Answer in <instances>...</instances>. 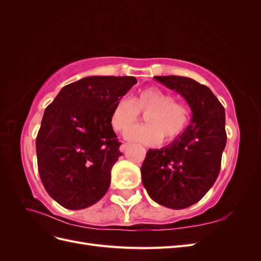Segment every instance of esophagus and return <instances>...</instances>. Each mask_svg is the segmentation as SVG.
<instances>
[{
	"label": "esophagus",
	"instance_id": "obj_1",
	"mask_svg": "<svg viewBox=\"0 0 261 261\" xmlns=\"http://www.w3.org/2000/svg\"><path fill=\"white\" fill-rule=\"evenodd\" d=\"M128 147H129V145H128V144H123V145L120 147V150H121L122 152H125L126 150L128 149Z\"/></svg>",
	"mask_w": 261,
	"mask_h": 261
}]
</instances>
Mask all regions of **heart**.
I'll return each mask as SVG.
<instances>
[{
    "instance_id": "b5f03b06",
    "label": "heart",
    "mask_w": 261,
    "mask_h": 261,
    "mask_svg": "<svg viewBox=\"0 0 261 261\" xmlns=\"http://www.w3.org/2000/svg\"><path fill=\"white\" fill-rule=\"evenodd\" d=\"M145 115V126L133 129L140 113ZM191 111L180 102L174 101L171 93L158 87H146L134 94L132 99L122 98L114 105L110 122L114 130L124 133L125 138L147 146L159 145L179 138L187 128Z\"/></svg>"
}]
</instances>
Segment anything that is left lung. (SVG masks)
I'll list each match as a JSON object with an SVG mask.
<instances>
[{"instance_id":"8db88e82","label":"left lung","mask_w":261,"mask_h":261,"mask_svg":"<svg viewBox=\"0 0 261 261\" xmlns=\"http://www.w3.org/2000/svg\"><path fill=\"white\" fill-rule=\"evenodd\" d=\"M187 101L191 124L179 138L149 149L141 179L150 198L171 209L198 202L215 184L226 145L224 108L207 86L183 76H155Z\"/></svg>"}]
</instances>
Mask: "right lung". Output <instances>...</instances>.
<instances>
[{"mask_svg":"<svg viewBox=\"0 0 261 261\" xmlns=\"http://www.w3.org/2000/svg\"><path fill=\"white\" fill-rule=\"evenodd\" d=\"M137 84L133 76H90L63 87L46 107L36 140L45 191L62 207L80 210L107 193L123 153L110 116Z\"/></svg>","mask_w":261,"mask_h":261,"instance_id":"add662e5","label":"right lung"}]
</instances>
